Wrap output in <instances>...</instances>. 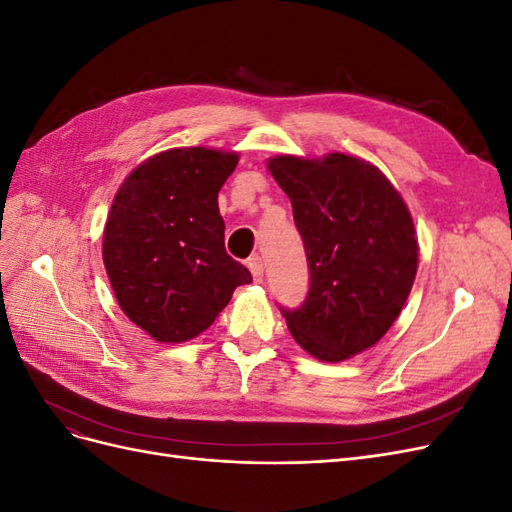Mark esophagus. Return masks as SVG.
Wrapping results in <instances>:
<instances>
[{
  "label": "esophagus",
  "mask_w": 512,
  "mask_h": 512,
  "mask_svg": "<svg viewBox=\"0 0 512 512\" xmlns=\"http://www.w3.org/2000/svg\"><path fill=\"white\" fill-rule=\"evenodd\" d=\"M247 269L252 271V277L256 282L262 280V273H265V265H262V258L260 256H252L250 260H247Z\"/></svg>",
  "instance_id": "esophagus-1"
}]
</instances>
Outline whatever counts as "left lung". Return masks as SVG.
<instances>
[{"instance_id":"8db88e82","label":"left lung","mask_w":512,"mask_h":512,"mask_svg":"<svg viewBox=\"0 0 512 512\" xmlns=\"http://www.w3.org/2000/svg\"><path fill=\"white\" fill-rule=\"evenodd\" d=\"M269 170L292 203L309 290L282 309L297 344L327 363L380 342L414 284L418 243L404 198L380 170L346 153L275 156Z\"/></svg>"}]
</instances>
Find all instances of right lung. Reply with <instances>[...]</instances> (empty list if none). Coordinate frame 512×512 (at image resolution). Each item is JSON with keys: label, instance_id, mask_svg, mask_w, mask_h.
I'll return each instance as SVG.
<instances>
[{"label": "right lung", "instance_id": "obj_1", "mask_svg": "<svg viewBox=\"0 0 512 512\" xmlns=\"http://www.w3.org/2000/svg\"><path fill=\"white\" fill-rule=\"evenodd\" d=\"M237 153L181 147L158 153L121 183L104 226L102 258L119 307L156 342L209 329L252 275L224 247L218 192Z\"/></svg>", "mask_w": 512, "mask_h": 512}]
</instances>
